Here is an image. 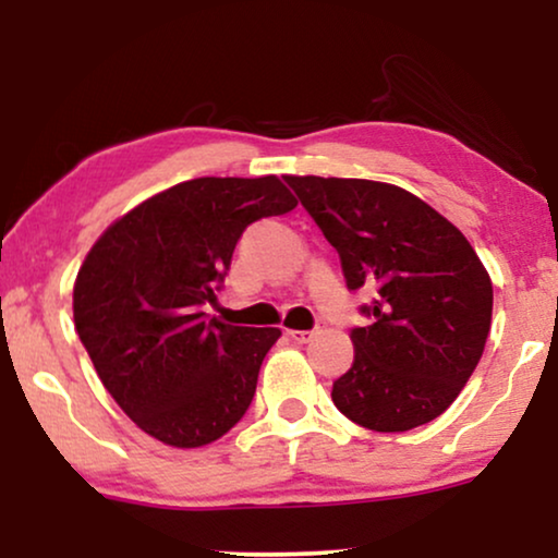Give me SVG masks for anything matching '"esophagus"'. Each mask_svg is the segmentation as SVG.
<instances>
[{
  "label": "esophagus",
  "mask_w": 558,
  "mask_h": 558,
  "mask_svg": "<svg viewBox=\"0 0 558 558\" xmlns=\"http://www.w3.org/2000/svg\"><path fill=\"white\" fill-rule=\"evenodd\" d=\"M315 335H317L315 330H289V338L294 342H310Z\"/></svg>",
  "instance_id": "obj_1"
}]
</instances>
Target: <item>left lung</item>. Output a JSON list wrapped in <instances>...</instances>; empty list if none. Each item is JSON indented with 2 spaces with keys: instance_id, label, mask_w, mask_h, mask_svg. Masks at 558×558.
<instances>
[{
  "instance_id": "left-lung-1",
  "label": "left lung",
  "mask_w": 558,
  "mask_h": 558,
  "mask_svg": "<svg viewBox=\"0 0 558 558\" xmlns=\"http://www.w3.org/2000/svg\"><path fill=\"white\" fill-rule=\"evenodd\" d=\"M340 254L350 292L368 289L353 368L332 401L373 432L445 414L485 350L493 284L470 241L407 190L373 180L284 178Z\"/></svg>"
}]
</instances>
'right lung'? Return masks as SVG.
<instances>
[{
  "instance_id": "add662e5",
  "label": "right lung",
  "mask_w": 558,
  "mask_h": 558,
  "mask_svg": "<svg viewBox=\"0 0 558 558\" xmlns=\"http://www.w3.org/2000/svg\"><path fill=\"white\" fill-rule=\"evenodd\" d=\"M296 201L281 180L197 178L117 220L88 251L73 317L90 363L126 416L170 447H203L241 422L277 327L208 319L235 243Z\"/></svg>"
}]
</instances>
